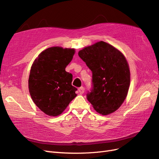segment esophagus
Listing matches in <instances>:
<instances>
[{"label": "esophagus", "instance_id": "obj_1", "mask_svg": "<svg viewBox=\"0 0 159 159\" xmlns=\"http://www.w3.org/2000/svg\"><path fill=\"white\" fill-rule=\"evenodd\" d=\"M78 91H79V93L80 94H83L84 93V87H81L78 89Z\"/></svg>", "mask_w": 159, "mask_h": 159}]
</instances>
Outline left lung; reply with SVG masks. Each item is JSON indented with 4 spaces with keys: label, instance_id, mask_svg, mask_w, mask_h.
<instances>
[{
    "label": "left lung",
    "instance_id": "1",
    "mask_svg": "<svg viewBox=\"0 0 159 159\" xmlns=\"http://www.w3.org/2000/svg\"><path fill=\"white\" fill-rule=\"evenodd\" d=\"M93 73V90L88 100L101 115L117 110L126 99L131 81L129 66L123 53L107 42L100 41L78 52Z\"/></svg>",
    "mask_w": 159,
    "mask_h": 159
}]
</instances>
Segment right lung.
<instances>
[{
    "mask_svg": "<svg viewBox=\"0 0 159 159\" xmlns=\"http://www.w3.org/2000/svg\"><path fill=\"white\" fill-rule=\"evenodd\" d=\"M75 52L74 48H48L38 55L31 66L30 95L36 106L49 116L61 114L77 96V88L71 85L73 75L66 71Z\"/></svg>",
    "mask_w": 159,
    "mask_h": 159,
    "instance_id": "1",
    "label": "right lung"
}]
</instances>
